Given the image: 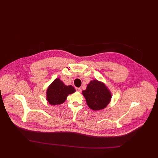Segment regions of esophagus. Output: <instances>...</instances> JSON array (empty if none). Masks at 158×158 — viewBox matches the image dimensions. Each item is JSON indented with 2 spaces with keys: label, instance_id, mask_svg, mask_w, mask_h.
<instances>
[{
  "label": "esophagus",
  "instance_id": "34e87169",
  "mask_svg": "<svg viewBox=\"0 0 158 158\" xmlns=\"http://www.w3.org/2000/svg\"><path fill=\"white\" fill-rule=\"evenodd\" d=\"M76 91H77V92H81L82 89H81V88H76Z\"/></svg>",
  "mask_w": 158,
  "mask_h": 158
}]
</instances>
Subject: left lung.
Masks as SVG:
<instances>
[{"label": "left lung", "instance_id": "left-lung-1", "mask_svg": "<svg viewBox=\"0 0 158 158\" xmlns=\"http://www.w3.org/2000/svg\"><path fill=\"white\" fill-rule=\"evenodd\" d=\"M83 95L89 107L93 110H99L106 107L110 102L111 95L102 83L97 80L91 81Z\"/></svg>", "mask_w": 158, "mask_h": 158}]
</instances>
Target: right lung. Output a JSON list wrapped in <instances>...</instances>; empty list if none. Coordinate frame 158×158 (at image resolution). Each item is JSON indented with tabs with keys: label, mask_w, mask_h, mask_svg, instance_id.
<instances>
[{
	"label": "right lung",
	"mask_w": 158,
	"mask_h": 158,
	"mask_svg": "<svg viewBox=\"0 0 158 158\" xmlns=\"http://www.w3.org/2000/svg\"><path fill=\"white\" fill-rule=\"evenodd\" d=\"M75 92V88L71 86H66L60 79H55L48 87L47 91V99L52 105L63 103L69 94Z\"/></svg>",
	"instance_id": "1"
}]
</instances>
